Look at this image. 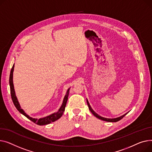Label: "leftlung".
I'll list each match as a JSON object with an SVG mask.
<instances>
[{"label": "left lung", "mask_w": 152, "mask_h": 152, "mask_svg": "<svg viewBox=\"0 0 152 152\" xmlns=\"http://www.w3.org/2000/svg\"><path fill=\"white\" fill-rule=\"evenodd\" d=\"M86 101H87V104H88V108H89V109H90V110L91 111V112L95 116V117H96V118H99V119H100V120H103V121H108V122H117V121H118L119 120H120L121 119H122V118L124 117V116H125V115L128 113H128H125V114L123 115L122 116H121V117H117V118H104V117H101V116H100L99 115H98L97 113H96L93 110V109L91 108V107L90 103H89V102H88V101L87 99H86Z\"/></svg>", "instance_id": "8db88e82"}]
</instances>
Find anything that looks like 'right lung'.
Instances as JSON below:
<instances>
[{
	"mask_svg": "<svg viewBox=\"0 0 152 152\" xmlns=\"http://www.w3.org/2000/svg\"><path fill=\"white\" fill-rule=\"evenodd\" d=\"M14 67H15V64H13V66L12 68V70H11L10 74V78H9V83H10L12 99L13 102L15 106L16 107V108L17 109V110H18L21 113H22L23 115H24L26 117H27L28 119H29L30 120L33 121L34 123H36L40 126L46 125V124H50L51 122H54V121H56L57 120H58L59 118H60L65 110V107H66V103H67V101L68 99V96H69V90H70V88H69L67 90L66 94L64 97L63 101H62V104L61 106V107L59 109V110L57 112H55L48 116H47V117H43V118H34L31 117H29V115H28L23 110V109H21L20 104L18 102V99H17V97L15 94V91L14 85H13V81Z\"/></svg>",
	"mask_w": 152,
	"mask_h": 152,
	"instance_id": "obj_1",
	"label": "right lung"
}]
</instances>
